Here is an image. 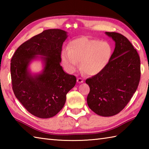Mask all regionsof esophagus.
<instances>
[{
  "label": "esophagus",
  "instance_id": "1",
  "mask_svg": "<svg viewBox=\"0 0 149 149\" xmlns=\"http://www.w3.org/2000/svg\"><path fill=\"white\" fill-rule=\"evenodd\" d=\"M77 81L78 83H83L84 80H83V78H81V77H77Z\"/></svg>",
  "mask_w": 149,
  "mask_h": 149
}]
</instances>
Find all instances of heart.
Segmentation results:
<instances>
[{"instance_id": "b5f03b06", "label": "heart", "mask_w": 149, "mask_h": 149, "mask_svg": "<svg viewBox=\"0 0 149 149\" xmlns=\"http://www.w3.org/2000/svg\"><path fill=\"white\" fill-rule=\"evenodd\" d=\"M113 56V48L105 41L79 38L71 41L68 49H64L61 52L63 65L68 71L73 72L81 68L88 75L99 74L108 65Z\"/></svg>"}]
</instances>
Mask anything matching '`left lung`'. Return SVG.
<instances>
[{
    "mask_svg": "<svg viewBox=\"0 0 149 149\" xmlns=\"http://www.w3.org/2000/svg\"><path fill=\"white\" fill-rule=\"evenodd\" d=\"M115 42L111 60L106 68L86 83L90 108L97 115L111 116L127 106L136 91L141 76L140 59L132 43L122 34L106 32Z\"/></svg>",
    "mask_w": 149,
    "mask_h": 149,
    "instance_id": "8db88e82",
    "label": "left lung"
}]
</instances>
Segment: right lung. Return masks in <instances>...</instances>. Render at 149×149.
Returning <instances> with one entry per match:
<instances>
[{"instance_id":"1","label":"right lung","mask_w":149,"mask_h":149,"mask_svg":"<svg viewBox=\"0 0 149 149\" xmlns=\"http://www.w3.org/2000/svg\"><path fill=\"white\" fill-rule=\"evenodd\" d=\"M66 32L58 29L43 31L22 43L11 60L12 88L15 97L34 116L48 118L64 106L66 95L75 86L76 77L66 74L60 65ZM36 55L42 57L45 67L42 74L33 77L28 65Z\"/></svg>"}]
</instances>
